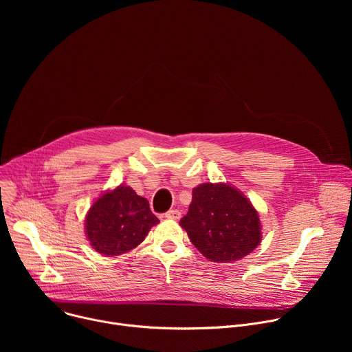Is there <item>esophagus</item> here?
I'll return each instance as SVG.
<instances>
[{
  "mask_svg": "<svg viewBox=\"0 0 352 352\" xmlns=\"http://www.w3.org/2000/svg\"><path fill=\"white\" fill-rule=\"evenodd\" d=\"M166 217L171 219V220H178L181 217V212L178 209H171L166 213Z\"/></svg>",
  "mask_w": 352,
  "mask_h": 352,
  "instance_id": "obj_1",
  "label": "esophagus"
}]
</instances>
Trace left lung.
Instances as JSON below:
<instances>
[{
    "label": "left lung",
    "mask_w": 352,
    "mask_h": 352,
    "mask_svg": "<svg viewBox=\"0 0 352 352\" xmlns=\"http://www.w3.org/2000/svg\"><path fill=\"white\" fill-rule=\"evenodd\" d=\"M182 228L200 254L212 262H232L259 245V214L249 200L226 184H202L192 190Z\"/></svg>",
    "instance_id": "obj_1"
}]
</instances>
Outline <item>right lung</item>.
I'll return each instance as SVG.
<instances>
[{
  "label": "right lung",
  "instance_id": "right-lung-1",
  "mask_svg": "<svg viewBox=\"0 0 352 352\" xmlns=\"http://www.w3.org/2000/svg\"><path fill=\"white\" fill-rule=\"evenodd\" d=\"M159 219L129 186L100 196L86 216V235L98 254L117 256L138 246Z\"/></svg>",
  "mask_w": 352,
  "mask_h": 352
}]
</instances>
